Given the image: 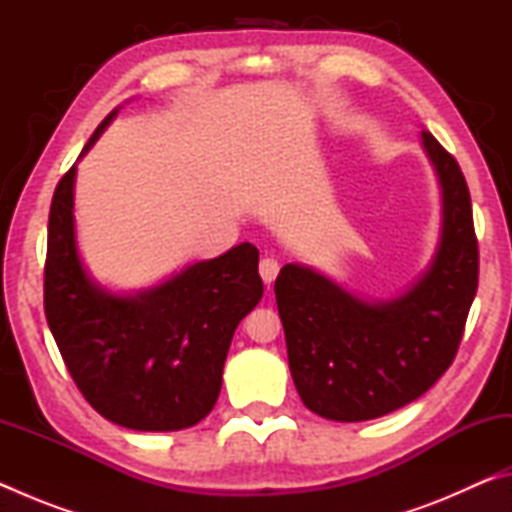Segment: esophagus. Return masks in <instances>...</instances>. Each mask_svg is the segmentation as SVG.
I'll return each instance as SVG.
<instances>
[{
	"label": "esophagus",
	"instance_id": "obj_1",
	"mask_svg": "<svg viewBox=\"0 0 512 512\" xmlns=\"http://www.w3.org/2000/svg\"><path fill=\"white\" fill-rule=\"evenodd\" d=\"M277 273H280V262L273 257H264L262 262H259V275H262V280L271 287V282L277 277Z\"/></svg>",
	"mask_w": 512,
	"mask_h": 512
}]
</instances>
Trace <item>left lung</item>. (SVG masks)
<instances>
[{
  "label": "left lung",
  "instance_id": "1",
  "mask_svg": "<svg viewBox=\"0 0 512 512\" xmlns=\"http://www.w3.org/2000/svg\"><path fill=\"white\" fill-rule=\"evenodd\" d=\"M443 196L438 250L409 291L363 300L311 266L287 264L275 300L300 400L320 418L363 422L402 409L452 366L479 287L470 189L458 162L422 131Z\"/></svg>",
  "mask_w": 512,
  "mask_h": 512
}]
</instances>
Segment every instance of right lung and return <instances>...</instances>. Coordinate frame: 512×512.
Segmentation results:
<instances>
[{
    "label": "right lung",
    "instance_id": "1",
    "mask_svg": "<svg viewBox=\"0 0 512 512\" xmlns=\"http://www.w3.org/2000/svg\"><path fill=\"white\" fill-rule=\"evenodd\" d=\"M117 110L81 151L99 140ZM76 164L49 210L45 314L69 375L103 418L135 431L194 427L214 409L232 334L262 300L259 250L239 244L162 284L112 293L81 262L74 228Z\"/></svg>",
    "mask_w": 512,
    "mask_h": 512
}]
</instances>
